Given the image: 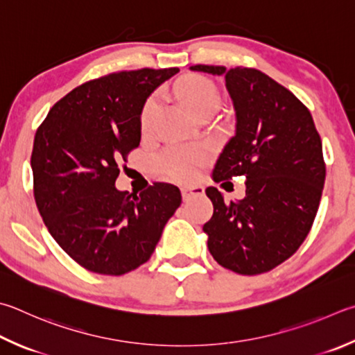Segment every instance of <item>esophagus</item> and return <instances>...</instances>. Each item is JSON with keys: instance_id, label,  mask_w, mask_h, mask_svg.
I'll return each mask as SVG.
<instances>
[{"instance_id": "obj_1", "label": "esophagus", "mask_w": 355, "mask_h": 355, "mask_svg": "<svg viewBox=\"0 0 355 355\" xmlns=\"http://www.w3.org/2000/svg\"><path fill=\"white\" fill-rule=\"evenodd\" d=\"M203 186H184V188H182V196H183V200H191L194 197H200L203 196Z\"/></svg>"}]
</instances>
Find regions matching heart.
I'll list each match as a JSON object with an SVG mask.
<instances>
[{
    "mask_svg": "<svg viewBox=\"0 0 355 355\" xmlns=\"http://www.w3.org/2000/svg\"><path fill=\"white\" fill-rule=\"evenodd\" d=\"M177 93L191 112L198 114L205 108L218 105V89L211 80L205 77H191L178 83ZM158 102L155 98L147 99L141 110V130L149 132L157 116ZM205 155L200 150L184 149V147H172L157 157L155 164L163 175L178 182H189L198 172V167L203 164Z\"/></svg>",
    "mask_w": 355,
    "mask_h": 355,
    "instance_id": "obj_1",
    "label": "heart"
}]
</instances>
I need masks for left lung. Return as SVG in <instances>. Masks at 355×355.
<instances>
[{
  "mask_svg": "<svg viewBox=\"0 0 355 355\" xmlns=\"http://www.w3.org/2000/svg\"><path fill=\"white\" fill-rule=\"evenodd\" d=\"M225 76L236 112V133L218 157L212 180L245 175V197L225 202L206 189L214 212L203 225L208 248L239 275L270 272L304 242L317 216L326 178L323 146L307 107L254 68L194 65Z\"/></svg>",
  "mask_w": 355,
  "mask_h": 355,
  "instance_id": "obj_1",
  "label": "left lung"
}]
</instances>
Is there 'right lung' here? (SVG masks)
I'll list each match as a JSON object with an SVG mask.
<instances>
[{"mask_svg": "<svg viewBox=\"0 0 355 355\" xmlns=\"http://www.w3.org/2000/svg\"><path fill=\"white\" fill-rule=\"evenodd\" d=\"M178 68L121 71L82 83L37 128L34 197L51 236L93 273L119 276L150 259L182 203L177 186L118 191L119 161L141 141V110Z\"/></svg>", "mask_w": 355, "mask_h": 355, "instance_id": "obj_1", "label": "right lung"}]
</instances>
